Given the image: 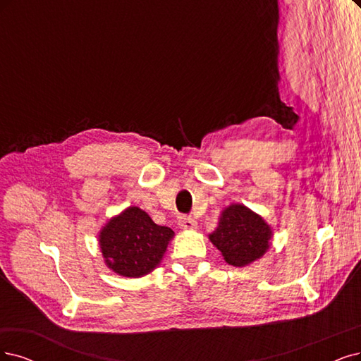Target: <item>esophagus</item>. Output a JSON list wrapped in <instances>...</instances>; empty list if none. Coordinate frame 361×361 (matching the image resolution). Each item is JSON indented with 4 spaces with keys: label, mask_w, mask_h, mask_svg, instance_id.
<instances>
[{
    "label": "esophagus",
    "mask_w": 361,
    "mask_h": 361,
    "mask_svg": "<svg viewBox=\"0 0 361 361\" xmlns=\"http://www.w3.org/2000/svg\"><path fill=\"white\" fill-rule=\"evenodd\" d=\"M178 224H180V228H181V229H184V231H192V229H196V226H197V223H196V220H195V219H192V217H185V216H183V217L180 219Z\"/></svg>",
    "instance_id": "obj_1"
}]
</instances>
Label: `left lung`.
Instances as JSON below:
<instances>
[{
    "label": "left lung",
    "instance_id": "left-lung-1",
    "mask_svg": "<svg viewBox=\"0 0 361 361\" xmlns=\"http://www.w3.org/2000/svg\"><path fill=\"white\" fill-rule=\"evenodd\" d=\"M271 236V228L260 216L244 205H231L221 212L209 239L229 264L245 266L264 255Z\"/></svg>",
    "mask_w": 361,
    "mask_h": 361
}]
</instances>
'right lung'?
Here are the masks:
<instances>
[{
  "instance_id": "add662e5",
  "label": "right lung",
  "mask_w": 361,
  "mask_h": 361,
  "mask_svg": "<svg viewBox=\"0 0 361 361\" xmlns=\"http://www.w3.org/2000/svg\"><path fill=\"white\" fill-rule=\"evenodd\" d=\"M172 236L171 228L156 224L138 207H129L105 224L99 245L110 269L122 276L138 278L160 263Z\"/></svg>"
}]
</instances>
